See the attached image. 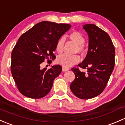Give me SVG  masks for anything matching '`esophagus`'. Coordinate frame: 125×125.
<instances>
[{"instance_id": "obj_1", "label": "esophagus", "mask_w": 125, "mask_h": 125, "mask_svg": "<svg viewBox=\"0 0 125 125\" xmlns=\"http://www.w3.org/2000/svg\"><path fill=\"white\" fill-rule=\"evenodd\" d=\"M69 70H70V68H66V67H64V66H63L62 67V71L63 72L67 71H68Z\"/></svg>"}]
</instances>
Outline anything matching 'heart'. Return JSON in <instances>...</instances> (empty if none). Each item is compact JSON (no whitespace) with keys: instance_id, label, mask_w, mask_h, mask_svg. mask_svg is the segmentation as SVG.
<instances>
[{"instance_id":"b5f03b06","label":"heart","mask_w":125,"mask_h":125,"mask_svg":"<svg viewBox=\"0 0 125 125\" xmlns=\"http://www.w3.org/2000/svg\"><path fill=\"white\" fill-rule=\"evenodd\" d=\"M71 40L74 42L77 46L75 49V52L83 54L85 52L83 45L85 42V39L81 32L79 31H73L71 32L68 36ZM65 39L63 37L60 38L57 41L56 44V51L58 53H62L64 49ZM80 57L77 55H70L68 54L60 55L57 58L56 62L58 64L64 67H70L80 62Z\"/></svg>"}]
</instances>
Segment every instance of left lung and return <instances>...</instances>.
I'll use <instances>...</instances> for the list:
<instances>
[{
  "instance_id": "left-lung-1",
  "label": "left lung",
  "mask_w": 125,
  "mask_h": 125,
  "mask_svg": "<svg viewBox=\"0 0 125 125\" xmlns=\"http://www.w3.org/2000/svg\"><path fill=\"white\" fill-rule=\"evenodd\" d=\"M83 28L89 37L85 59L71 70L75 79L71 83L73 94L81 99H89L100 94L106 86L115 65V48L109 35L94 24H86Z\"/></svg>"
}]
</instances>
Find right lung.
<instances>
[{"mask_svg":"<svg viewBox=\"0 0 125 125\" xmlns=\"http://www.w3.org/2000/svg\"><path fill=\"white\" fill-rule=\"evenodd\" d=\"M71 27L69 24L43 21L19 39L11 54V71L21 94L31 99H40L48 94L62 66L55 65L47 70L40 68V64L45 59H55L57 42Z\"/></svg>","mask_w":125,"mask_h":125,"instance_id":"1","label":"right lung"}]
</instances>
